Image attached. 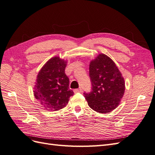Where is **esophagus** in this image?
Returning <instances> with one entry per match:
<instances>
[{
    "instance_id": "esophagus-1",
    "label": "esophagus",
    "mask_w": 155,
    "mask_h": 155,
    "mask_svg": "<svg viewBox=\"0 0 155 155\" xmlns=\"http://www.w3.org/2000/svg\"><path fill=\"white\" fill-rule=\"evenodd\" d=\"M82 91L81 88H77V89H74V93H78V92H81Z\"/></svg>"
}]
</instances>
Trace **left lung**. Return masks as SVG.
<instances>
[{
  "label": "left lung",
  "instance_id": "left-lung-1",
  "mask_svg": "<svg viewBox=\"0 0 155 155\" xmlns=\"http://www.w3.org/2000/svg\"><path fill=\"white\" fill-rule=\"evenodd\" d=\"M89 74L92 91L84 93L88 106L100 113L110 112L118 107L124 95L125 80L116 63L104 54L91 61Z\"/></svg>",
  "mask_w": 155,
  "mask_h": 155
}]
</instances>
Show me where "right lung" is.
<instances>
[{
    "instance_id": "add662e5",
    "label": "right lung",
    "mask_w": 155,
    "mask_h": 155,
    "mask_svg": "<svg viewBox=\"0 0 155 155\" xmlns=\"http://www.w3.org/2000/svg\"><path fill=\"white\" fill-rule=\"evenodd\" d=\"M67 61L59 56L50 59L37 74L34 87L35 99L47 110H59L68 104L74 92L64 70Z\"/></svg>"
}]
</instances>
